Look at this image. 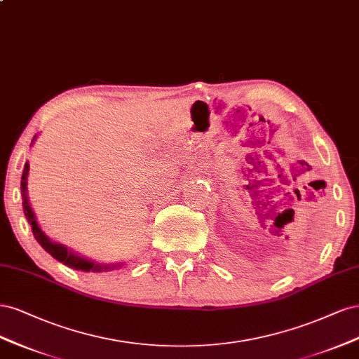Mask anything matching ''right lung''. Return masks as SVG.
<instances>
[{"mask_svg":"<svg viewBox=\"0 0 359 359\" xmlns=\"http://www.w3.org/2000/svg\"><path fill=\"white\" fill-rule=\"evenodd\" d=\"M37 135H34L32 138V143L36 142ZM31 143V144H32ZM28 176H29V164L25 163V167H24V172H22V180H20V191H22V207H24V213H25V217L28 224L31 225V229H32V234L34 237H36V240L39 241V245L48 252L50 253V255L56 259L62 262L64 265H67V267L70 269H74V270H80V271H109V270H113V269H119L122 267V262H118V264H98L95 261H90L88 258H83L77 255V253H74L73 250L68 249L67 246L61 245V243H56V241H52L48 236L44 234V231L40 228L37 219H36V215H34L32 212V207L29 204V198H28Z\"/></svg>","mask_w":359,"mask_h":359,"instance_id":"add662e5","label":"right lung"}]
</instances>
